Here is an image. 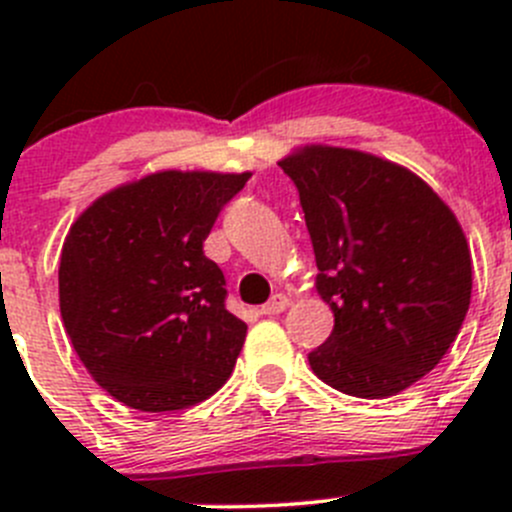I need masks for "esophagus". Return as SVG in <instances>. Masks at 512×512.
<instances>
[{
    "label": "esophagus",
    "instance_id": "34e87169",
    "mask_svg": "<svg viewBox=\"0 0 512 512\" xmlns=\"http://www.w3.org/2000/svg\"><path fill=\"white\" fill-rule=\"evenodd\" d=\"M287 304H289V299L285 297V294H275V297H272L270 302L262 304L260 312H262V314H267V317H270V314H280V312H285Z\"/></svg>",
    "mask_w": 512,
    "mask_h": 512
}]
</instances>
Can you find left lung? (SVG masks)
I'll return each mask as SVG.
<instances>
[{"mask_svg":"<svg viewBox=\"0 0 512 512\" xmlns=\"http://www.w3.org/2000/svg\"><path fill=\"white\" fill-rule=\"evenodd\" d=\"M280 168L297 185L317 289L334 312L309 366L359 399L409 389L456 342L471 304L456 215L418 175L371 153L304 146Z\"/></svg>","mask_w":512,"mask_h":512,"instance_id":"obj_1","label":"left lung"}]
</instances>
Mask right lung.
<instances>
[{
  "label": "right lung",
  "mask_w": 512,
  "mask_h": 512,
  "mask_svg": "<svg viewBox=\"0 0 512 512\" xmlns=\"http://www.w3.org/2000/svg\"><path fill=\"white\" fill-rule=\"evenodd\" d=\"M250 173L160 170L101 195L66 235L59 307L96 384L138 411H178L230 379L247 324L203 252Z\"/></svg>",
  "instance_id": "1"
}]
</instances>
